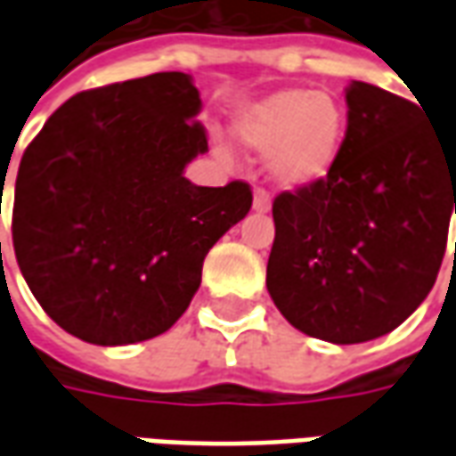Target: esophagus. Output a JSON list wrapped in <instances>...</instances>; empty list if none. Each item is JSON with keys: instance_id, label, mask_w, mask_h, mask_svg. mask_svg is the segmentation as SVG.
Here are the masks:
<instances>
[{"instance_id": "1", "label": "esophagus", "mask_w": 456, "mask_h": 456, "mask_svg": "<svg viewBox=\"0 0 456 456\" xmlns=\"http://www.w3.org/2000/svg\"><path fill=\"white\" fill-rule=\"evenodd\" d=\"M268 209H271V198H268L266 190L258 188L254 192V212H261V215H266Z\"/></svg>"}]
</instances>
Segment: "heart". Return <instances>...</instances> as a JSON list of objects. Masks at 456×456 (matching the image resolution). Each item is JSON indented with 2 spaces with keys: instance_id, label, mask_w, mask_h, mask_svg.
Instances as JSON below:
<instances>
[{
  "instance_id": "obj_1",
  "label": "heart",
  "mask_w": 456,
  "mask_h": 456,
  "mask_svg": "<svg viewBox=\"0 0 456 456\" xmlns=\"http://www.w3.org/2000/svg\"><path fill=\"white\" fill-rule=\"evenodd\" d=\"M237 139L268 154V173L283 188H305L332 170L344 141V117L327 94L283 90L239 114Z\"/></svg>"
}]
</instances>
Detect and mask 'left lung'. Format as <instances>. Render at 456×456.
Instances as JSON below:
<instances>
[{
  "label": "left lung",
  "mask_w": 456,
  "mask_h": 456,
  "mask_svg": "<svg viewBox=\"0 0 456 456\" xmlns=\"http://www.w3.org/2000/svg\"><path fill=\"white\" fill-rule=\"evenodd\" d=\"M332 170L273 200L266 266L281 315L332 344L388 335L418 310L456 215V136L376 85L352 80Z\"/></svg>",
  "instance_id": "left-lung-1"
}]
</instances>
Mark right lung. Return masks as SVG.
<instances>
[{"instance_id":"right-lung-1","label":"right lung","mask_w":456,"mask_h":456,"mask_svg":"<svg viewBox=\"0 0 456 456\" xmlns=\"http://www.w3.org/2000/svg\"><path fill=\"white\" fill-rule=\"evenodd\" d=\"M185 73L85 90L21 156L12 239L45 315L77 339L121 346L163 335L198 293L202 261L247 217L251 188L192 185L208 151Z\"/></svg>"}]
</instances>
